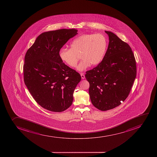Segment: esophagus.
<instances>
[{
	"label": "esophagus",
	"instance_id": "obj_1",
	"mask_svg": "<svg viewBox=\"0 0 157 157\" xmlns=\"http://www.w3.org/2000/svg\"><path fill=\"white\" fill-rule=\"evenodd\" d=\"M80 75H81L82 79H85V75H84L83 73H81V74H80Z\"/></svg>",
	"mask_w": 157,
	"mask_h": 157
}]
</instances>
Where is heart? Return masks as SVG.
I'll return each instance as SVG.
<instances>
[{
	"instance_id": "obj_1",
	"label": "heart",
	"mask_w": 157,
	"mask_h": 157,
	"mask_svg": "<svg viewBox=\"0 0 157 157\" xmlns=\"http://www.w3.org/2000/svg\"><path fill=\"white\" fill-rule=\"evenodd\" d=\"M107 46V39L103 35H82L71 42L70 48H61L59 56L65 64L74 67L77 65L80 55L83 60L78 66L77 69L83 71L90 64L95 66L102 61Z\"/></svg>"
}]
</instances>
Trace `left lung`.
<instances>
[{"instance_id": "obj_1", "label": "left lung", "mask_w": 157, "mask_h": 157, "mask_svg": "<svg viewBox=\"0 0 157 157\" xmlns=\"http://www.w3.org/2000/svg\"><path fill=\"white\" fill-rule=\"evenodd\" d=\"M102 60L86 71L92 104L102 111L120 105L127 98L137 75L136 62L130 46L111 32Z\"/></svg>"}]
</instances>
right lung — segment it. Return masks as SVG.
<instances>
[{"label": "right lung", "instance_id": "obj_1", "mask_svg": "<svg viewBox=\"0 0 157 157\" xmlns=\"http://www.w3.org/2000/svg\"><path fill=\"white\" fill-rule=\"evenodd\" d=\"M77 32L64 29L44 32L25 55V84L36 102L47 110L63 112L73 102V93L81 76L62 62L59 52Z\"/></svg>", "mask_w": 157, "mask_h": 157}]
</instances>
